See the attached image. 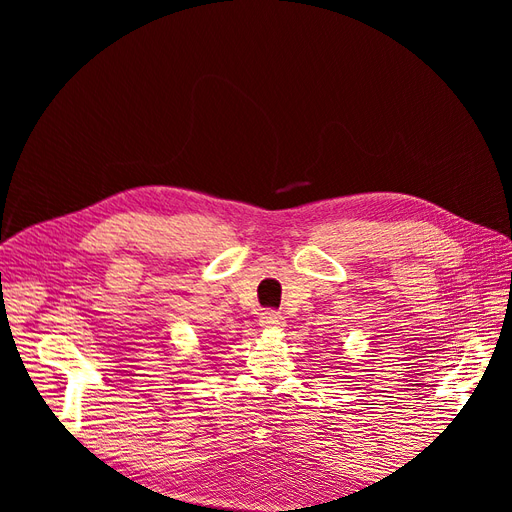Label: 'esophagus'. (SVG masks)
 <instances>
[{"instance_id": "esophagus-1", "label": "esophagus", "mask_w": 512, "mask_h": 512, "mask_svg": "<svg viewBox=\"0 0 512 512\" xmlns=\"http://www.w3.org/2000/svg\"><path fill=\"white\" fill-rule=\"evenodd\" d=\"M258 322L262 329H280L284 327V316L280 312H275V309H265V312L260 314Z\"/></svg>"}]
</instances>
